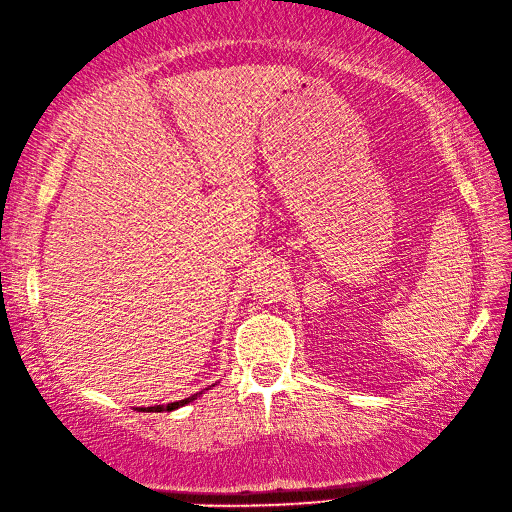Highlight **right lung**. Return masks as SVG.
Wrapping results in <instances>:
<instances>
[{"label":"right lung","instance_id":"add662e5","mask_svg":"<svg viewBox=\"0 0 512 512\" xmlns=\"http://www.w3.org/2000/svg\"><path fill=\"white\" fill-rule=\"evenodd\" d=\"M198 395V393H196ZM196 395H190V398H185V400H181V402H172V404H168V406H163V404H159V406H148V409H141V411H148V413H161V411H174V409H179V406H183V404H187V402H192Z\"/></svg>","mask_w":512,"mask_h":512}]
</instances>
